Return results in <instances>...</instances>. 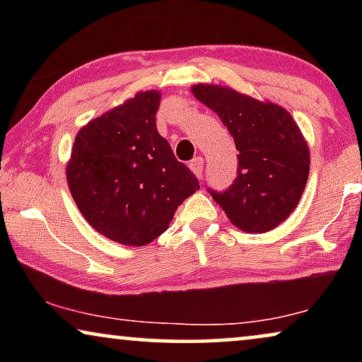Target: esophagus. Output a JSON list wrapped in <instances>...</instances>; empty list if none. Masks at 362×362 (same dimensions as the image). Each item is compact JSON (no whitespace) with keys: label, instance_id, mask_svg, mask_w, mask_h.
Masks as SVG:
<instances>
[{"label":"esophagus","instance_id":"1","mask_svg":"<svg viewBox=\"0 0 362 362\" xmlns=\"http://www.w3.org/2000/svg\"><path fill=\"white\" fill-rule=\"evenodd\" d=\"M202 165H204V160H202V156H197L189 163L191 171L194 173V175L199 177V180L202 177V170H204V166H202Z\"/></svg>","mask_w":362,"mask_h":362}]
</instances>
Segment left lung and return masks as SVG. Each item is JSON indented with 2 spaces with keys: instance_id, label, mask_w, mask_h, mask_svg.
<instances>
[{
  "instance_id": "1",
  "label": "left lung",
  "mask_w": 362,
  "mask_h": 362,
  "mask_svg": "<svg viewBox=\"0 0 362 362\" xmlns=\"http://www.w3.org/2000/svg\"><path fill=\"white\" fill-rule=\"evenodd\" d=\"M234 138L237 176L224 191L207 189L245 232L272 230L298 204L310 173L308 145L286 110L219 86L192 87Z\"/></svg>"
}]
</instances>
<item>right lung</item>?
I'll return each mask as SVG.
<instances>
[{
	"label": "right lung",
	"mask_w": 362,
	"mask_h": 362,
	"mask_svg": "<svg viewBox=\"0 0 362 362\" xmlns=\"http://www.w3.org/2000/svg\"><path fill=\"white\" fill-rule=\"evenodd\" d=\"M160 92H140L77 133L67 166L74 201L93 229L146 245L168 229L199 181L156 130Z\"/></svg>",
	"instance_id": "add662e5"
}]
</instances>
